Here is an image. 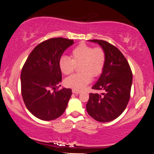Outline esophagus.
Here are the masks:
<instances>
[{"mask_svg": "<svg viewBox=\"0 0 154 154\" xmlns=\"http://www.w3.org/2000/svg\"><path fill=\"white\" fill-rule=\"evenodd\" d=\"M72 91L73 94H80V93H81L80 91H78V90H76V89H72Z\"/></svg>", "mask_w": 154, "mask_h": 154, "instance_id": "esophagus-1", "label": "esophagus"}]
</instances>
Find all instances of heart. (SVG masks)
Masks as SVG:
<instances>
[{"label":"heart","mask_w":154,"mask_h":154,"mask_svg":"<svg viewBox=\"0 0 154 154\" xmlns=\"http://www.w3.org/2000/svg\"><path fill=\"white\" fill-rule=\"evenodd\" d=\"M71 58L63 56L59 60V68L64 75L73 72L76 65H79V74L66 78L65 84L68 87L82 90L91 81V77H96L103 72L105 63V54L101 47L94 48L91 45L81 43L71 51Z\"/></svg>","instance_id":"heart-1"}]
</instances>
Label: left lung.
Here are the masks:
<instances>
[{
    "label": "left lung",
    "mask_w": 154,
    "mask_h": 154,
    "mask_svg": "<svg viewBox=\"0 0 154 154\" xmlns=\"http://www.w3.org/2000/svg\"><path fill=\"white\" fill-rule=\"evenodd\" d=\"M102 47L105 63L100 77L92 88L100 94H91L86 111L95 120L108 122L124 111L131 97L133 74L126 58L115 46L104 40H90Z\"/></svg>",
    "instance_id": "obj_1"
}]
</instances>
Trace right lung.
I'll use <instances>...</instances> for the list:
<instances>
[{
  "instance_id": "add662e5",
  "label": "right lung",
  "mask_w": 154,
  "mask_h": 154,
  "mask_svg": "<svg viewBox=\"0 0 154 154\" xmlns=\"http://www.w3.org/2000/svg\"><path fill=\"white\" fill-rule=\"evenodd\" d=\"M73 44L72 40L63 38L45 40L35 47L23 65L21 73L23 102L29 112L41 120H54L66 109L72 90H57L62 80L59 60Z\"/></svg>"
}]
</instances>
